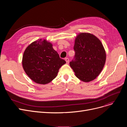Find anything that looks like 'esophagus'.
<instances>
[{
	"mask_svg": "<svg viewBox=\"0 0 127 127\" xmlns=\"http://www.w3.org/2000/svg\"><path fill=\"white\" fill-rule=\"evenodd\" d=\"M65 61H66V63H67V64L69 63V59L68 58H65Z\"/></svg>",
	"mask_w": 127,
	"mask_h": 127,
	"instance_id": "34e87169",
	"label": "esophagus"
}]
</instances>
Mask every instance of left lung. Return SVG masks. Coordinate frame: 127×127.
<instances>
[{"label":"left lung","instance_id":"8db88e82","mask_svg":"<svg viewBox=\"0 0 127 127\" xmlns=\"http://www.w3.org/2000/svg\"><path fill=\"white\" fill-rule=\"evenodd\" d=\"M75 60L70 66L75 76L84 82L94 80L100 74L106 61V53L100 39L90 33L77 35L74 46Z\"/></svg>","mask_w":127,"mask_h":127}]
</instances>
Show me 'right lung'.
<instances>
[{
    "instance_id": "add662e5",
    "label": "right lung",
    "mask_w": 127,
    "mask_h": 127,
    "mask_svg": "<svg viewBox=\"0 0 127 127\" xmlns=\"http://www.w3.org/2000/svg\"><path fill=\"white\" fill-rule=\"evenodd\" d=\"M52 44L45 39L31 43L24 52L22 65L26 74L34 82L46 84L57 76L60 68L65 64Z\"/></svg>"
}]
</instances>
